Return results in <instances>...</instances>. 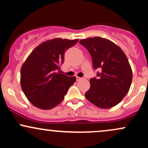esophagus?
I'll return each mask as SVG.
<instances>
[{
	"label": "esophagus",
	"mask_w": 148,
	"mask_h": 148,
	"mask_svg": "<svg viewBox=\"0 0 148 148\" xmlns=\"http://www.w3.org/2000/svg\"><path fill=\"white\" fill-rule=\"evenodd\" d=\"M83 78L82 77H79V76H76V81H80L81 79H82Z\"/></svg>",
	"instance_id": "obj_1"
}]
</instances>
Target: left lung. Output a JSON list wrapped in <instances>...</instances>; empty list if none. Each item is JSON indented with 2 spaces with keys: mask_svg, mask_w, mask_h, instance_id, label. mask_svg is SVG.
Instances as JSON below:
<instances>
[{
  "mask_svg": "<svg viewBox=\"0 0 148 148\" xmlns=\"http://www.w3.org/2000/svg\"><path fill=\"white\" fill-rule=\"evenodd\" d=\"M90 54L97 77L90 80V88L85 94L88 101L101 108L115 106L130 90L132 71L128 59L120 47L100 37L80 40Z\"/></svg>",
  "mask_w": 148,
  "mask_h": 148,
  "instance_id": "obj_1",
  "label": "left lung"
}]
</instances>
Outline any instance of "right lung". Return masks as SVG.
<instances>
[{"label": "right lung", "instance_id": "obj_1", "mask_svg": "<svg viewBox=\"0 0 148 148\" xmlns=\"http://www.w3.org/2000/svg\"><path fill=\"white\" fill-rule=\"evenodd\" d=\"M79 40L56 38L37 46L21 69V86L23 93L35 106L49 110L59 104L69 87L75 83V76L60 74L64 52Z\"/></svg>", "mask_w": 148, "mask_h": 148}]
</instances>
